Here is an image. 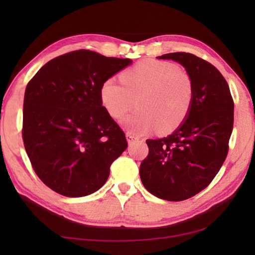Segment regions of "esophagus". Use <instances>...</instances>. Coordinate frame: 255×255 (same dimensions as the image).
<instances>
[{
  "mask_svg": "<svg viewBox=\"0 0 255 255\" xmlns=\"http://www.w3.org/2000/svg\"><path fill=\"white\" fill-rule=\"evenodd\" d=\"M126 138H127L128 143H129V144H131L132 141H135L138 137L135 135V133H132V132H130V131H128V132L126 133Z\"/></svg>",
  "mask_w": 255,
  "mask_h": 255,
  "instance_id": "34e87169",
  "label": "esophagus"
}]
</instances>
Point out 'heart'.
I'll list each match as a JSON object with an SVG mask.
<instances>
[{"label":"heart","mask_w":255,"mask_h":255,"mask_svg":"<svg viewBox=\"0 0 255 255\" xmlns=\"http://www.w3.org/2000/svg\"><path fill=\"white\" fill-rule=\"evenodd\" d=\"M123 83L108 79L101 84L100 98L112 118L122 119L138 105L137 111L124 120V126L136 133L157 128L169 132L187 117L192 103L191 77L169 62L144 60L122 74Z\"/></svg>","instance_id":"obj_1"}]
</instances>
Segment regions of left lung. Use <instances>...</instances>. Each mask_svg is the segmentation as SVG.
<instances>
[{"label": "left lung", "mask_w": 255, "mask_h": 255, "mask_svg": "<svg viewBox=\"0 0 255 255\" xmlns=\"http://www.w3.org/2000/svg\"><path fill=\"white\" fill-rule=\"evenodd\" d=\"M157 58L175 60L185 68L193 98L187 118L175 131L146 140L149 152L139 175L155 197L182 201L208 187L221 170L234 124V101L226 80L207 60L190 53Z\"/></svg>", "instance_id": "left-lung-1"}]
</instances>
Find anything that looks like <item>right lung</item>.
<instances>
[{"label":"right lung","mask_w":255,"mask_h":255,"mask_svg":"<svg viewBox=\"0 0 255 255\" xmlns=\"http://www.w3.org/2000/svg\"><path fill=\"white\" fill-rule=\"evenodd\" d=\"M131 64L80 49L49 60L25 88L22 138L34 172L65 197L100 189L127 148L100 98L101 84Z\"/></svg>","instance_id":"right-lung-1"}]
</instances>
